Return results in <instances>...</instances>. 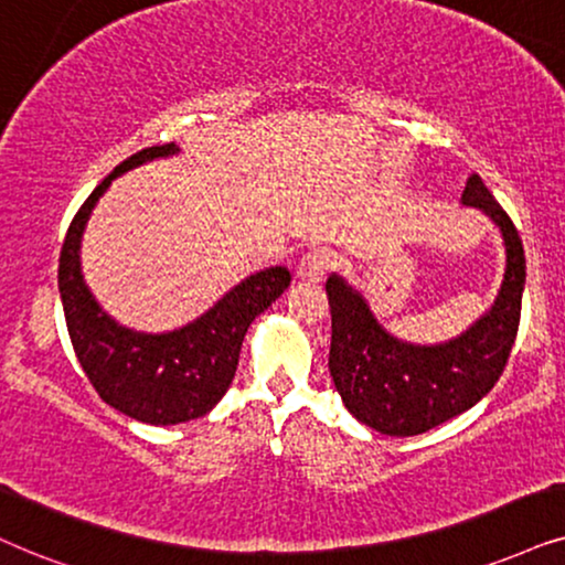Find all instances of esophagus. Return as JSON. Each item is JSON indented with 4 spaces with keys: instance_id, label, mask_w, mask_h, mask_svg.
<instances>
[{
    "instance_id": "obj_1",
    "label": "esophagus",
    "mask_w": 565,
    "mask_h": 565,
    "mask_svg": "<svg viewBox=\"0 0 565 565\" xmlns=\"http://www.w3.org/2000/svg\"><path fill=\"white\" fill-rule=\"evenodd\" d=\"M333 268V255L328 249H307L297 263V278L302 281H323V276Z\"/></svg>"
}]
</instances>
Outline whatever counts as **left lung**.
Returning a JSON list of instances; mask_svg holds the SVG:
<instances>
[{"instance_id": "8db88e82", "label": "left lung", "mask_w": 565, "mask_h": 565, "mask_svg": "<svg viewBox=\"0 0 565 565\" xmlns=\"http://www.w3.org/2000/svg\"><path fill=\"white\" fill-rule=\"evenodd\" d=\"M463 205L495 221L505 242V276L488 316L438 347H417L385 333L344 278L326 281L331 307L328 370L341 402L362 425L383 435H419L472 409L503 375L516 341L526 260L521 237L480 174L463 188Z\"/></svg>"}]
</instances>
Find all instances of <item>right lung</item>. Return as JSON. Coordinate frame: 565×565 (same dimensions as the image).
<instances>
[{
  "label": "right lung",
  "mask_w": 565,
  "mask_h": 565,
  "mask_svg": "<svg viewBox=\"0 0 565 565\" xmlns=\"http://www.w3.org/2000/svg\"><path fill=\"white\" fill-rule=\"evenodd\" d=\"M174 151V142H163L119 163L75 213L60 253V295L77 362L106 404L146 425H177L209 414L237 373L249 323L291 281L281 266L260 270L237 284L195 323L161 335L117 326L96 305L81 276L77 255L93 205L114 177Z\"/></svg>",
  "instance_id": "add662e5"
}]
</instances>
